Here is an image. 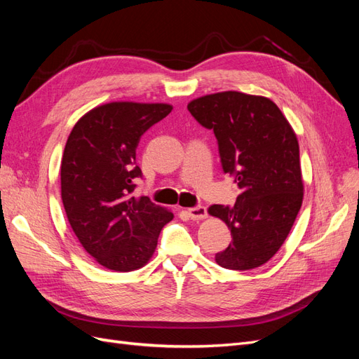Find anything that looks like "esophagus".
Here are the masks:
<instances>
[{
    "label": "esophagus",
    "mask_w": 359,
    "mask_h": 359,
    "mask_svg": "<svg viewBox=\"0 0 359 359\" xmlns=\"http://www.w3.org/2000/svg\"><path fill=\"white\" fill-rule=\"evenodd\" d=\"M187 212L191 217V220H203L208 217V212H206L205 206H193V208L187 210Z\"/></svg>",
    "instance_id": "obj_1"
}]
</instances>
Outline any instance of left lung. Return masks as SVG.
Listing matches in <instances>:
<instances>
[{
	"instance_id": "obj_1",
	"label": "left lung",
	"mask_w": 359,
	"mask_h": 359,
	"mask_svg": "<svg viewBox=\"0 0 359 359\" xmlns=\"http://www.w3.org/2000/svg\"><path fill=\"white\" fill-rule=\"evenodd\" d=\"M198 121L211 128L226 173L235 175L241 193L229 208L211 205L232 243L215 262L233 271L266 264L283 245L302 205L299 145L278 106L264 95L223 91L187 104Z\"/></svg>"
}]
</instances>
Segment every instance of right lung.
I'll use <instances>...</instances> for the list:
<instances>
[{
	"label": "right lung",
	"instance_id": "1",
	"mask_svg": "<svg viewBox=\"0 0 359 359\" xmlns=\"http://www.w3.org/2000/svg\"><path fill=\"white\" fill-rule=\"evenodd\" d=\"M172 104L111 102L74 124L61 158V199L85 252L99 265L128 273L153 257L160 231L173 219L147 196H135L136 148Z\"/></svg>",
	"mask_w": 359,
	"mask_h": 359
}]
</instances>
